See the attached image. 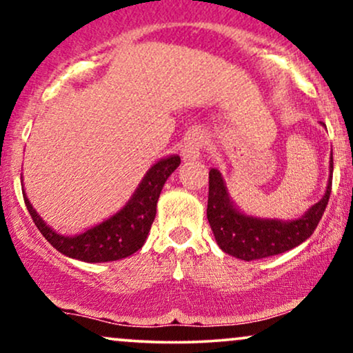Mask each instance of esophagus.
Segmentation results:
<instances>
[{"label":"esophagus","instance_id":"obj_1","mask_svg":"<svg viewBox=\"0 0 353 353\" xmlns=\"http://www.w3.org/2000/svg\"><path fill=\"white\" fill-rule=\"evenodd\" d=\"M201 149H202V139L197 132H190L184 139L182 144L181 156L184 163H192V161L199 159L201 157Z\"/></svg>","mask_w":353,"mask_h":353}]
</instances>
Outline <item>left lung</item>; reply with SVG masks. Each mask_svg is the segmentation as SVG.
<instances>
[{"label":"left lung","mask_w":353,"mask_h":353,"mask_svg":"<svg viewBox=\"0 0 353 353\" xmlns=\"http://www.w3.org/2000/svg\"><path fill=\"white\" fill-rule=\"evenodd\" d=\"M332 172L334 157L330 154L329 179L322 199L307 209L301 217L282 221L250 216L239 209L230 197L228 182L221 171L212 168L209 171L208 221L217 245L225 254L247 262L279 255L301 245L312 236L323 216L332 190Z\"/></svg>","instance_id":"obj_1"}]
</instances>
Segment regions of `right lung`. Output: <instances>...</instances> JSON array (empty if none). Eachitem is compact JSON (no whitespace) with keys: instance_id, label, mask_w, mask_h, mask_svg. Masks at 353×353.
I'll return each instance as SVG.
<instances>
[{"instance_id":"right-lung-1","label":"right lung","mask_w":353,"mask_h":353,"mask_svg":"<svg viewBox=\"0 0 353 353\" xmlns=\"http://www.w3.org/2000/svg\"><path fill=\"white\" fill-rule=\"evenodd\" d=\"M179 164L181 157L177 154H171L156 161L144 174L123 208L99 224L74 236H64L48 225L43 217L36 212L33 204L28 199L26 190L23 189L24 204L43 237L66 257L88 262V264L119 261L137 252L144 245L154 217H156L161 190L168 177L179 168Z\"/></svg>"}]
</instances>
